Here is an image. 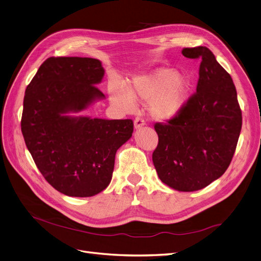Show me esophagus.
I'll return each instance as SVG.
<instances>
[{
	"label": "esophagus",
	"instance_id": "1",
	"mask_svg": "<svg viewBox=\"0 0 261 261\" xmlns=\"http://www.w3.org/2000/svg\"><path fill=\"white\" fill-rule=\"evenodd\" d=\"M145 124V121H144V119L143 118H141V117H136V119H134V128L136 129H139L140 127H142V125H144Z\"/></svg>",
	"mask_w": 261,
	"mask_h": 261
}]
</instances>
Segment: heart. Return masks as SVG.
<instances>
[{"mask_svg": "<svg viewBox=\"0 0 261 261\" xmlns=\"http://www.w3.org/2000/svg\"><path fill=\"white\" fill-rule=\"evenodd\" d=\"M190 80L184 74L171 69H158L134 79L124 88L113 84L111 100L124 111L133 108V100H150L149 112L156 119H170L176 116L187 102Z\"/></svg>", "mask_w": 261, "mask_h": 261, "instance_id": "1", "label": "heart"}]
</instances>
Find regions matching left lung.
Segmentation results:
<instances>
[{"label": "left lung", "mask_w": 261, "mask_h": 261, "mask_svg": "<svg viewBox=\"0 0 261 261\" xmlns=\"http://www.w3.org/2000/svg\"><path fill=\"white\" fill-rule=\"evenodd\" d=\"M189 59H201L197 91L181 111L156 122L158 145L152 162L162 182L178 191L206 187L228 169L242 128L236 86L207 47L184 48Z\"/></svg>", "instance_id": "obj_1"}]
</instances>
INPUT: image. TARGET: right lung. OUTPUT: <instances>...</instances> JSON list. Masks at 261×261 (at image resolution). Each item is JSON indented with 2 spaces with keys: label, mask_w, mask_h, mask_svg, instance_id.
I'll return each mask as SVG.
<instances>
[{
  "label": "right lung",
  "mask_w": 261,
  "mask_h": 261,
  "mask_svg": "<svg viewBox=\"0 0 261 261\" xmlns=\"http://www.w3.org/2000/svg\"><path fill=\"white\" fill-rule=\"evenodd\" d=\"M93 58L50 57L28 85L21 117L25 145L49 184L70 197H91L109 186L115 155L133 132L132 119L70 117L104 94Z\"/></svg>",
  "instance_id": "1"
}]
</instances>
